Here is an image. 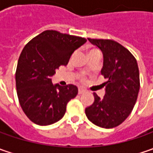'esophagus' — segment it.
<instances>
[{
  "label": "esophagus",
  "instance_id": "obj_1",
  "mask_svg": "<svg viewBox=\"0 0 153 153\" xmlns=\"http://www.w3.org/2000/svg\"><path fill=\"white\" fill-rule=\"evenodd\" d=\"M86 89H84L83 88H78V94H83V93H85Z\"/></svg>",
  "mask_w": 153,
  "mask_h": 153
}]
</instances>
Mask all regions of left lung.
Segmentation results:
<instances>
[{
  "instance_id": "1",
  "label": "left lung",
  "mask_w": 153,
  "mask_h": 153,
  "mask_svg": "<svg viewBox=\"0 0 153 153\" xmlns=\"http://www.w3.org/2000/svg\"><path fill=\"white\" fill-rule=\"evenodd\" d=\"M88 40L102 52L101 74L108 80L104 83L105 94L85 109L88 120L104 128L118 126L131 113L140 90L137 61L123 46L112 40Z\"/></svg>"
}]
</instances>
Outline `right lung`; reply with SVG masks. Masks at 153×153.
<instances>
[{
  "label": "right lung",
  "mask_w": 153,
  "mask_h": 153,
  "mask_svg": "<svg viewBox=\"0 0 153 153\" xmlns=\"http://www.w3.org/2000/svg\"><path fill=\"white\" fill-rule=\"evenodd\" d=\"M86 42L79 36L45 30L25 46L17 65L16 88L21 107L34 123L50 125L64 117L67 103L78 89L72 84H53L51 77Z\"/></svg>",
  "instance_id": "1"
}]
</instances>
